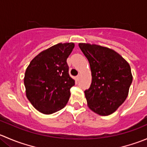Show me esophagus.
I'll list each match as a JSON object with an SVG mask.
<instances>
[{"instance_id":"obj_1","label":"esophagus","mask_w":147,"mask_h":147,"mask_svg":"<svg viewBox=\"0 0 147 147\" xmlns=\"http://www.w3.org/2000/svg\"><path fill=\"white\" fill-rule=\"evenodd\" d=\"M80 75L79 74V75H78L76 77H75V80L78 81L80 80Z\"/></svg>"}]
</instances>
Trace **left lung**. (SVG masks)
I'll return each mask as SVG.
<instances>
[{"label":"left lung","instance_id":"left-lung-1","mask_svg":"<svg viewBox=\"0 0 147 147\" xmlns=\"http://www.w3.org/2000/svg\"><path fill=\"white\" fill-rule=\"evenodd\" d=\"M88 60L92 83L84 91L88 107L95 113L107 116L125 101L132 82L129 63L115 50L88 43H79Z\"/></svg>","mask_w":147,"mask_h":147}]
</instances>
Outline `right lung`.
I'll return each mask as SVG.
<instances>
[{
	"mask_svg": "<svg viewBox=\"0 0 147 147\" xmlns=\"http://www.w3.org/2000/svg\"><path fill=\"white\" fill-rule=\"evenodd\" d=\"M75 47L72 42L58 43L41 52L26 69V96L32 106L45 115L65 107L75 80L69 76L67 59Z\"/></svg>",
	"mask_w": 147,
	"mask_h": 147,
	"instance_id": "right-lung-1",
	"label": "right lung"
}]
</instances>
